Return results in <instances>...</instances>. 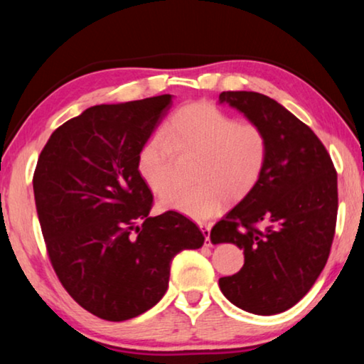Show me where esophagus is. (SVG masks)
<instances>
[{"mask_svg":"<svg viewBox=\"0 0 364 364\" xmlns=\"http://www.w3.org/2000/svg\"><path fill=\"white\" fill-rule=\"evenodd\" d=\"M200 231L205 236V245H207V247H208V245H212V242H210V225H200Z\"/></svg>","mask_w":364,"mask_h":364,"instance_id":"1","label":"esophagus"}]
</instances>
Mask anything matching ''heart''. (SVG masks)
<instances>
[{
  "label": "heart",
  "mask_w": 364,
  "mask_h": 364,
  "mask_svg": "<svg viewBox=\"0 0 364 364\" xmlns=\"http://www.w3.org/2000/svg\"><path fill=\"white\" fill-rule=\"evenodd\" d=\"M194 156L191 188H175L160 207L205 220L226 202L247 196L263 175L268 136L255 122H237L212 102L199 101L178 109L171 119L139 149L136 170L154 194L173 183L175 157Z\"/></svg>",
  "instance_id": "heart-1"
}]
</instances>
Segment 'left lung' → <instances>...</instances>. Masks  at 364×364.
Returning a JSON list of instances; mask_svg holds the SVG:
<instances>
[{
	"label": "left lung",
	"instance_id": "1",
	"mask_svg": "<svg viewBox=\"0 0 364 364\" xmlns=\"http://www.w3.org/2000/svg\"><path fill=\"white\" fill-rule=\"evenodd\" d=\"M221 104L242 112L268 136L257 186L210 231L213 244L244 250V267L220 278L225 297L254 315L294 306L328 262L337 220V173L310 127L271 97L223 91Z\"/></svg>",
	"mask_w": 364,
	"mask_h": 364
}]
</instances>
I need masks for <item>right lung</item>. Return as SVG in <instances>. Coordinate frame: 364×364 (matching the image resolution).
Wrapping results in <instances>:
<instances>
[{
    "mask_svg": "<svg viewBox=\"0 0 364 364\" xmlns=\"http://www.w3.org/2000/svg\"><path fill=\"white\" fill-rule=\"evenodd\" d=\"M171 96L101 104L60 125L38 157L33 194L54 271L70 297L107 321H125L167 292L170 263L204 234L184 215L149 217L152 193L139 149Z\"/></svg>",
    "mask_w": 364,
    "mask_h": 364,
    "instance_id": "1",
    "label": "right lung"
}]
</instances>
